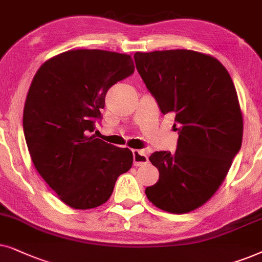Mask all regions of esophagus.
Instances as JSON below:
<instances>
[{
	"instance_id": "34e87169",
	"label": "esophagus",
	"mask_w": 262,
	"mask_h": 262,
	"mask_svg": "<svg viewBox=\"0 0 262 262\" xmlns=\"http://www.w3.org/2000/svg\"><path fill=\"white\" fill-rule=\"evenodd\" d=\"M133 163L135 166H141L144 164L148 163V156L144 151L134 149L133 151Z\"/></svg>"
}]
</instances>
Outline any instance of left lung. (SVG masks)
<instances>
[{"mask_svg": "<svg viewBox=\"0 0 262 262\" xmlns=\"http://www.w3.org/2000/svg\"><path fill=\"white\" fill-rule=\"evenodd\" d=\"M134 60L160 111L175 114L179 130L175 153L149 157L159 180L146 196L160 210L188 213L213 196L242 145L235 85L217 58L193 50L135 52Z\"/></svg>", "mask_w": 262, "mask_h": 262, "instance_id": "1", "label": "left lung"}]
</instances>
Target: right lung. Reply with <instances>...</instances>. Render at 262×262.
I'll list each match as a JSON object with an SVG mask.
<instances>
[{"label": "right lung", "mask_w": 262, "mask_h": 262, "mask_svg": "<svg viewBox=\"0 0 262 262\" xmlns=\"http://www.w3.org/2000/svg\"><path fill=\"white\" fill-rule=\"evenodd\" d=\"M134 73L130 55L69 50L41 64L24 106V134L34 167L69 207L109 200L133 153L89 137L102 118L107 90Z\"/></svg>", "instance_id": "1"}]
</instances>
